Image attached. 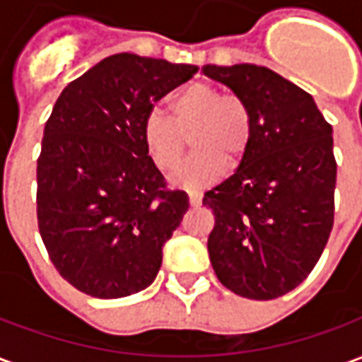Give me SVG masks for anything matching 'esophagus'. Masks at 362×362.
I'll list each match as a JSON object with an SVG mask.
<instances>
[{"label":"esophagus","instance_id":"1","mask_svg":"<svg viewBox=\"0 0 362 362\" xmlns=\"http://www.w3.org/2000/svg\"><path fill=\"white\" fill-rule=\"evenodd\" d=\"M188 197H189V205H202V194L199 192H188Z\"/></svg>","mask_w":362,"mask_h":362}]
</instances>
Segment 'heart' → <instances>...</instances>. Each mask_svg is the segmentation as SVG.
<instances>
[{
    "mask_svg": "<svg viewBox=\"0 0 362 362\" xmlns=\"http://www.w3.org/2000/svg\"><path fill=\"white\" fill-rule=\"evenodd\" d=\"M173 119L153 110L143 122V143L153 165L168 173L180 163L189 135L192 157L173 174L174 186L202 189L219 180L227 160L236 165L252 139L248 106L209 83H194L170 100Z\"/></svg>",
    "mask_w": 362,
    "mask_h": 362,
    "instance_id": "heart-1",
    "label": "heart"
}]
</instances>
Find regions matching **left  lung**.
<instances>
[{
    "label": "left lung",
    "mask_w": 362,
    "mask_h": 362,
    "mask_svg": "<svg viewBox=\"0 0 362 362\" xmlns=\"http://www.w3.org/2000/svg\"><path fill=\"white\" fill-rule=\"evenodd\" d=\"M252 116V139L233 176L207 189L215 215L207 252L233 293L269 300L298 287L334 227V137L306 90L252 64L204 66Z\"/></svg>",
    "instance_id": "obj_1"
}]
</instances>
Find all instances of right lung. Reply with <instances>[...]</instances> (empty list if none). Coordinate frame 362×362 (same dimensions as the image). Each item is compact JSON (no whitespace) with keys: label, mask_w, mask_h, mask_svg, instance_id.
I'll return each instance as SVG.
<instances>
[{"label":"right lung","mask_w":362,"mask_h":362,"mask_svg":"<svg viewBox=\"0 0 362 362\" xmlns=\"http://www.w3.org/2000/svg\"><path fill=\"white\" fill-rule=\"evenodd\" d=\"M197 66L114 54L62 90L36 166L38 230L59 275L96 298L147 288L189 199L168 189L143 122Z\"/></svg>","instance_id":"add662e5"}]
</instances>
